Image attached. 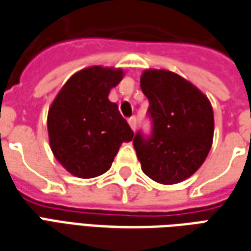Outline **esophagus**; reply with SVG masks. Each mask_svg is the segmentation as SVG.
<instances>
[{
	"instance_id": "34e87169",
	"label": "esophagus",
	"mask_w": 251,
	"mask_h": 251,
	"mask_svg": "<svg viewBox=\"0 0 251 251\" xmlns=\"http://www.w3.org/2000/svg\"><path fill=\"white\" fill-rule=\"evenodd\" d=\"M127 122H129V125H130L131 130H133V131L136 130V127H137V118H136V117H130V118L127 120Z\"/></svg>"
}]
</instances>
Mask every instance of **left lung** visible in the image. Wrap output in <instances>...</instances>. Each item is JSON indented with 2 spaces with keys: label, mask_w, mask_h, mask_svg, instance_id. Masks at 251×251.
Returning <instances> with one entry per match:
<instances>
[{
  "label": "left lung",
  "mask_w": 251,
  "mask_h": 251,
  "mask_svg": "<svg viewBox=\"0 0 251 251\" xmlns=\"http://www.w3.org/2000/svg\"><path fill=\"white\" fill-rule=\"evenodd\" d=\"M141 90L149 100V134L133 140L144 174L160 184H176L198 171L210 152L214 113L194 84L165 70H147Z\"/></svg>",
  "instance_id": "obj_1"
}]
</instances>
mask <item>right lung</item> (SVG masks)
Returning a JSON list of instances; mask_svg holds the SVG:
<instances>
[{
  "instance_id": "right-lung-1",
  "label": "right lung",
  "mask_w": 251,
  "mask_h": 251,
  "mask_svg": "<svg viewBox=\"0 0 251 251\" xmlns=\"http://www.w3.org/2000/svg\"><path fill=\"white\" fill-rule=\"evenodd\" d=\"M122 70L90 67L72 75L48 111V136L55 157L76 177L107 172L122 142L134 133L109 100Z\"/></svg>"
}]
</instances>
